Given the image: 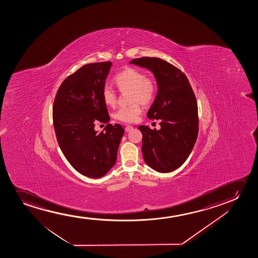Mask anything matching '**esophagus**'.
<instances>
[{
  "instance_id": "34e87169",
  "label": "esophagus",
  "mask_w": 258,
  "mask_h": 258,
  "mask_svg": "<svg viewBox=\"0 0 258 258\" xmlns=\"http://www.w3.org/2000/svg\"><path fill=\"white\" fill-rule=\"evenodd\" d=\"M132 130H133V127L131 126V125H127V126H126V127H125V131H126V132H131Z\"/></svg>"
}]
</instances>
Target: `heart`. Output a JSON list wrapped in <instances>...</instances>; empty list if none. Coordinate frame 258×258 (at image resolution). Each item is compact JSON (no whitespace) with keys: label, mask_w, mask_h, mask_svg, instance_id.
<instances>
[{"label":"heart","mask_w":258,"mask_h":258,"mask_svg":"<svg viewBox=\"0 0 258 258\" xmlns=\"http://www.w3.org/2000/svg\"><path fill=\"white\" fill-rule=\"evenodd\" d=\"M113 82L120 92H130L128 99L131 106H124L116 111L113 116L119 121L131 123L138 120L142 109L139 102L147 106L153 101L157 92V84L152 78L146 77L142 71L134 68H127L119 72L113 78ZM103 101L106 106H116L117 93L109 86H105L102 91Z\"/></svg>","instance_id":"heart-1"}]
</instances>
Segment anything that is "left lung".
<instances>
[{
	"label": "left lung",
	"instance_id": "obj_1",
	"mask_svg": "<svg viewBox=\"0 0 258 258\" xmlns=\"http://www.w3.org/2000/svg\"><path fill=\"white\" fill-rule=\"evenodd\" d=\"M152 71L158 93L147 116L160 120V130L139 126L145 163L159 173H169L183 164L198 135V102L183 72L166 60L141 57L131 61Z\"/></svg>",
	"mask_w": 258,
	"mask_h": 258
}]
</instances>
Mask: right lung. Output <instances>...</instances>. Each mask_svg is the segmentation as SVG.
<instances>
[{
    "label": "right lung",
    "mask_w": 258,
    "mask_h": 258,
    "mask_svg": "<svg viewBox=\"0 0 258 258\" xmlns=\"http://www.w3.org/2000/svg\"><path fill=\"white\" fill-rule=\"evenodd\" d=\"M111 65L85 64L64 79L53 101V127L60 150L74 169L90 178L104 176L114 166L124 134L120 124H107L105 132L94 131L96 121L110 120L102 91Z\"/></svg>",
    "instance_id": "1"
}]
</instances>
